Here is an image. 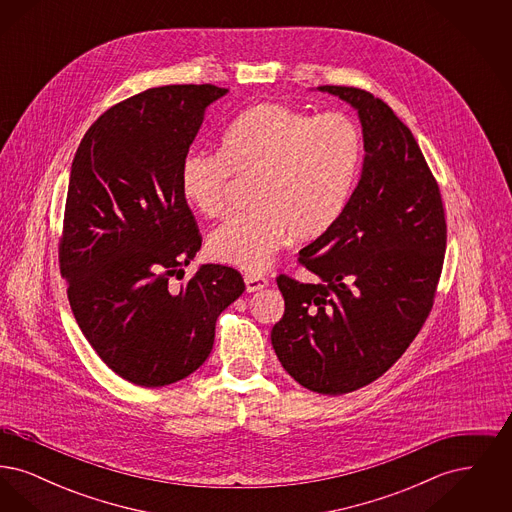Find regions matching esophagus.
Masks as SVG:
<instances>
[{
	"label": "esophagus",
	"mask_w": 512,
	"mask_h": 512,
	"mask_svg": "<svg viewBox=\"0 0 512 512\" xmlns=\"http://www.w3.org/2000/svg\"><path fill=\"white\" fill-rule=\"evenodd\" d=\"M244 280L247 292H259V290H263V288L268 286L267 278L263 274H255V272H247Z\"/></svg>",
	"instance_id": "1"
}]
</instances>
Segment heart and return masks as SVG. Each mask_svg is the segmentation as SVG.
Returning <instances> with one entry per match:
<instances>
[{
	"instance_id": "b5f03b06",
	"label": "heart",
	"mask_w": 512,
	"mask_h": 512,
	"mask_svg": "<svg viewBox=\"0 0 512 512\" xmlns=\"http://www.w3.org/2000/svg\"><path fill=\"white\" fill-rule=\"evenodd\" d=\"M363 159V132L351 117H311L282 103H259L224 130L222 153L190 151L184 157L180 188L197 211L215 217L228 207L236 174L255 178L253 209L215 228L209 251L222 263L265 270L288 236L309 242L340 220Z\"/></svg>"
}]
</instances>
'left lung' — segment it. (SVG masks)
<instances>
[{"instance_id": "1", "label": "left lung", "mask_w": 512, "mask_h": 512, "mask_svg": "<svg viewBox=\"0 0 512 512\" xmlns=\"http://www.w3.org/2000/svg\"><path fill=\"white\" fill-rule=\"evenodd\" d=\"M357 109L365 163L340 220L299 251L317 282L276 278L286 311L272 347L295 382L343 395L380 378L432 311L447 224L438 182L390 105L353 86H318Z\"/></svg>"}]
</instances>
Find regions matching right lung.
Masks as SVG:
<instances>
[{
	"label": "right lung",
	"mask_w": 512,
	"mask_h": 512,
	"mask_svg": "<svg viewBox=\"0 0 512 512\" xmlns=\"http://www.w3.org/2000/svg\"><path fill=\"white\" fill-rule=\"evenodd\" d=\"M213 84L149 88L107 109L71 167L59 240L74 318L99 359L142 386L174 384L205 363L220 313L245 290L242 274L201 265L176 284L201 247L180 169Z\"/></svg>",
	"instance_id": "right-lung-1"
}]
</instances>
